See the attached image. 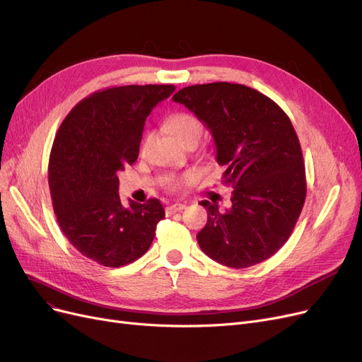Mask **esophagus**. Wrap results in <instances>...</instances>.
<instances>
[{
  "mask_svg": "<svg viewBox=\"0 0 362 362\" xmlns=\"http://www.w3.org/2000/svg\"><path fill=\"white\" fill-rule=\"evenodd\" d=\"M185 207H186V204L176 202V204H173V206H168V207L165 209V213H167V216L175 214V213H177V211H182Z\"/></svg>",
  "mask_w": 362,
  "mask_h": 362,
  "instance_id": "1",
  "label": "esophagus"
}]
</instances>
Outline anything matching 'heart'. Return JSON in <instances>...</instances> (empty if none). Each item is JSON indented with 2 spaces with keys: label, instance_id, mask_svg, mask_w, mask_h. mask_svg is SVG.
Listing matches in <instances>:
<instances>
[{
  "label": "heart",
  "instance_id": "obj_1",
  "mask_svg": "<svg viewBox=\"0 0 362 362\" xmlns=\"http://www.w3.org/2000/svg\"><path fill=\"white\" fill-rule=\"evenodd\" d=\"M167 124H168V129L173 133V136H175L180 144L186 142V140H189V139H198L199 140V137L202 134L201 121L189 112H177L175 115H171ZM144 149H145V142L142 144V151ZM191 177H192V175H186L180 180L170 179L167 182V185L171 187V189H176V187H179L183 182H187Z\"/></svg>",
  "mask_w": 362,
  "mask_h": 362
}]
</instances>
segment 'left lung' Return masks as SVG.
Masks as SVG:
<instances>
[{
	"label": "left lung",
	"instance_id": "obj_1",
	"mask_svg": "<svg viewBox=\"0 0 362 362\" xmlns=\"http://www.w3.org/2000/svg\"><path fill=\"white\" fill-rule=\"evenodd\" d=\"M185 105L210 130L216 160L225 165L232 207L209 209L197 240L209 257L243 269L286 244L306 198L302 148L287 114L268 96L241 84L211 83L179 90Z\"/></svg>",
	"mask_w": 362,
	"mask_h": 362
}]
</instances>
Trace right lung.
Masks as SVG:
<instances>
[{"mask_svg":"<svg viewBox=\"0 0 362 362\" xmlns=\"http://www.w3.org/2000/svg\"><path fill=\"white\" fill-rule=\"evenodd\" d=\"M175 86H122L90 94L62 122L49 161L57 223L80 253L107 268L151 247L165 211L153 198L124 207L118 171L139 156L145 121Z\"/></svg>","mask_w":362,"mask_h":362,"instance_id":"right-lung-1","label":"right lung"}]
</instances>
